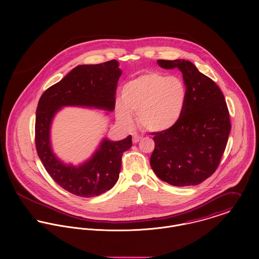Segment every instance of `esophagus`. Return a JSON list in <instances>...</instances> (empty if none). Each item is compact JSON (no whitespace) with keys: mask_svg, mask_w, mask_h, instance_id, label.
Here are the masks:
<instances>
[{"mask_svg":"<svg viewBox=\"0 0 259 259\" xmlns=\"http://www.w3.org/2000/svg\"><path fill=\"white\" fill-rule=\"evenodd\" d=\"M141 140H142V136H140V135L137 134V133L133 134V143H134V144H138Z\"/></svg>","mask_w":259,"mask_h":259,"instance_id":"34e87169","label":"esophagus"}]
</instances>
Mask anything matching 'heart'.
Segmentation results:
<instances>
[{
  "mask_svg": "<svg viewBox=\"0 0 259 259\" xmlns=\"http://www.w3.org/2000/svg\"><path fill=\"white\" fill-rule=\"evenodd\" d=\"M186 97V88L181 78L148 72L123 84L121 100L115 101V115L121 123L131 126L133 113H138L139 123L145 130L166 132L182 118Z\"/></svg>",
  "mask_w": 259,
  "mask_h": 259,
  "instance_id": "obj_1",
  "label": "heart"
}]
</instances>
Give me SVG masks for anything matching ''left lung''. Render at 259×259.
<instances>
[{"mask_svg": "<svg viewBox=\"0 0 259 259\" xmlns=\"http://www.w3.org/2000/svg\"><path fill=\"white\" fill-rule=\"evenodd\" d=\"M162 69H179L187 97L180 121L169 131L152 133L150 166L174 186L197 185L218 168L230 133L229 112L217 83L189 61L158 60Z\"/></svg>", "mask_w": 259, "mask_h": 259, "instance_id": "obj_1", "label": "left lung"}]
</instances>
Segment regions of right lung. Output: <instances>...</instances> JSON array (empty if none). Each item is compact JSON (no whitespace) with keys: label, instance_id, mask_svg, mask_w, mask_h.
I'll return each mask as SVG.
<instances>
[{"label":"right lung","instance_id":"1","mask_svg":"<svg viewBox=\"0 0 259 259\" xmlns=\"http://www.w3.org/2000/svg\"><path fill=\"white\" fill-rule=\"evenodd\" d=\"M115 60L75 67L40 97L36 112V148L51 178L67 191L81 197L98 196L116 184L123 151L132 148V137L113 142L104 138L90 158L78 165L66 163L54 152L51 127L65 107L111 112L115 105L116 83L121 75Z\"/></svg>","mask_w":259,"mask_h":259}]
</instances>
